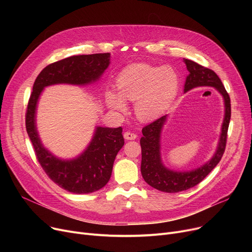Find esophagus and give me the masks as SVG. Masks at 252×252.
<instances>
[{"instance_id":"esophagus-1","label":"esophagus","mask_w":252,"mask_h":252,"mask_svg":"<svg viewBox=\"0 0 252 252\" xmlns=\"http://www.w3.org/2000/svg\"><path fill=\"white\" fill-rule=\"evenodd\" d=\"M124 137L126 140H135L137 138V135L135 133H131V131H126Z\"/></svg>"}]
</instances>
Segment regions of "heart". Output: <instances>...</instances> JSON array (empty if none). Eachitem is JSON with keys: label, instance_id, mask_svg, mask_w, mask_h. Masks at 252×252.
<instances>
[{"label": "heart", "instance_id": "1", "mask_svg": "<svg viewBox=\"0 0 252 252\" xmlns=\"http://www.w3.org/2000/svg\"><path fill=\"white\" fill-rule=\"evenodd\" d=\"M119 93L108 90L106 102L113 110L124 112L125 100L136 101L135 112L143 122L160 116L175 99L179 89V76L169 66L158 67L139 63L127 66L116 78Z\"/></svg>", "mask_w": 252, "mask_h": 252}]
</instances>
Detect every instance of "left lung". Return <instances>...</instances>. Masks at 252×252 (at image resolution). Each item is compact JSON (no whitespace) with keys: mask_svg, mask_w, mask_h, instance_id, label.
<instances>
[{"mask_svg":"<svg viewBox=\"0 0 252 252\" xmlns=\"http://www.w3.org/2000/svg\"><path fill=\"white\" fill-rule=\"evenodd\" d=\"M184 62L189 71L186 82H185L184 92L186 93L197 87L215 88L223 98L224 117L215 155L202 166L189 171L171 170L165 167L162 163L160 154V135L167 119V115H163L143 127V137L140 140L142 148V177L151 187L166 193H177L196 186L217 166L221 159L224 149H226L227 134L231 119V100L217 73L192 60L184 59Z\"/></svg>","mask_w":252,"mask_h":252,"instance_id":"1","label":"left lung"}]
</instances>
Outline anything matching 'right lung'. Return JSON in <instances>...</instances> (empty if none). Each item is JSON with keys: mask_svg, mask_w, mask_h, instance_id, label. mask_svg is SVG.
<instances>
[{"mask_svg": "<svg viewBox=\"0 0 252 252\" xmlns=\"http://www.w3.org/2000/svg\"><path fill=\"white\" fill-rule=\"evenodd\" d=\"M110 63V53L77 55L54 62L35 78L25 115V126L37 160L47 176L62 189L88 194L108 183L115 157L125 144L123 127L97 126L86 150L73 159L64 160L47 150L38 137L35 110L44 88L57 84L86 86L97 82Z\"/></svg>", "mask_w": 252, "mask_h": 252, "instance_id": "right-lung-1", "label": "right lung"}]
</instances>
